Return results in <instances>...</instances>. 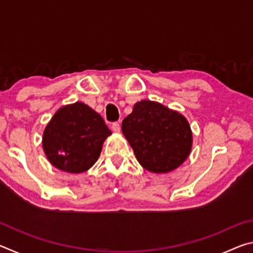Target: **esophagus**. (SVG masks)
I'll use <instances>...</instances> for the list:
<instances>
[{
  "label": "esophagus",
  "mask_w": 253,
  "mask_h": 253,
  "mask_svg": "<svg viewBox=\"0 0 253 253\" xmlns=\"http://www.w3.org/2000/svg\"><path fill=\"white\" fill-rule=\"evenodd\" d=\"M111 128H113L114 132H119V131H121V124H119V123H114L113 126H111Z\"/></svg>",
  "instance_id": "esophagus-1"
}]
</instances>
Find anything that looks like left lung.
I'll return each instance as SVG.
<instances>
[{
	"label": "left lung",
	"mask_w": 253,
	"mask_h": 253,
	"mask_svg": "<svg viewBox=\"0 0 253 253\" xmlns=\"http://www.w3.org/2000/svg\"><path fill=\"white\" fill-rule=\"evenodd\" d=\"M122 130L145 169L165 174L190 156L193 135L187 119L157 101L140 100L124 119Z\"/></svg>",
	"instance_id": "8db88e82"
}]
</instances>
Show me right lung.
<instances>
[{
	"instance_id": "1",
	"label": "right lung",
	"mask_w": 253,
	"mask_h": 253,
	"mask_svg": "<svg viewBox=\"0 0 253 253\" xmlns=\"http://www.w3.org/2000/svg\"><path fill=\"white\" fill-rule=\"evenodd\" d=\"M110 135L100 115L77 101L55 111L44 128L42 147L55 169L79 174L92 168Z\"/></svg>"
}]
</instances>
